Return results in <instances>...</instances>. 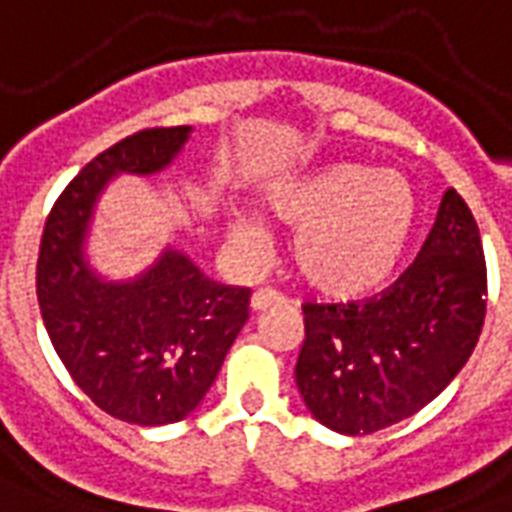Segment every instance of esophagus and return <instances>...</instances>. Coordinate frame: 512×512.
I'll use <instances>...</instances> for the list:
<instances>
[{
  "label": "esophagus",
  "mask_w": 512,
  "mask_h": 512,
  "mask_svg": "<svg viewBox=\"0 0 512 512\" xmlns=\"http://www.w3.org/2000/svg\"><path fill=\"white\" fill-rule=\"evenodd\" d=\"M282 301H285V295L282 293L268 290V287H260V290H255V293H252V301H249V304H252V309H255V312H263V309H268L271 304H282Z\"/></svg>",
  "instance_id": "obj_1"
}]
</instances>
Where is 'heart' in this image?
Listing matches in <instances>:
<instances>
[{
    "instance_id": "heart-1",
    "label": "heart",
    "mask_w": 512,
    "mask_h": 512,
    "mask_svg": "<svg viewBox=\"0 0 512 512\" xmlns=\"http://www.w3.org/2000/svg\"><path fill=\"white\" fill-rule=\"evenodd\" d=\"M268 208L298 227L293 257L320 293L355 298L382 287L399 268L418 222L407 176L361 162H336L271 189ZM244 249L266 244V230L244 219L230 227Z\"/></svg>"
}]
</instances>
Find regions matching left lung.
Masks as SVG:
<instances>
[{"mask_svg":"<svg viewBox=\"0 0 512 512\" xmlns=\"http://www.w3.org/2000/svg\"><path fill=\"white\" fill-rule=\"evenodd\" d=\"M478 222L450 187L412 266L382 293L304 304L295 382L314 418L350 437L423 410L461 372L486 320Z\"/></svg>","mask_w":512,"mask_h":512,"instance_id":"8db88e82","label":"left lung"}]
</instances>
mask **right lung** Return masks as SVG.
Instances as JSON below:
<instances>
[{
    "label": "right lung",
    "instance_id": "add662e5",
    "mask_svg": "<svg viewBox=\"0 0 512 512\" xmlns=\"http://www.w3.org/2000/svg\"><path fill=\"white\" fill-rule=\"evenodd\" d=\"M189 132L151 127L97 154L56 198L37 257L40 314L64 369L102 412L138 426L187 418L249 320V287L219 285L173 249L132 282H102L83 260L105 184L162 170Z\"/></svg>",
    "mask_w": 512,
    "mask_h": 512
}]
</instances>
